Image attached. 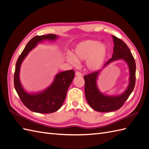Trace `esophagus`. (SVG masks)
Masks as SVG:
<instances>
[{"instance_id":"obj_1","label":"esophagus","mask_w":149,"mask_h":149,"mask_svg":"<svg viewBox=\"0 0 149 149\" xmlns=\"http://www.w3.org/2000/svg\"><path fill=\"white\" fill-rule=\"evenodd\" d=\"M75 75L76 76H82V74L81 73H79V72H78V71H76V73H75Z\"/></svg>"}]
</instances>
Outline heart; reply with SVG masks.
<instances>
[{
    "mask_svg": "<svg viewBox=\"0 0 149 149\" xmlns=\"http://www.w3.org/2000/svg\"><path fill=\"white\" fill-rule=\"evenodd\" d=\"M74 55L69 52L66 58L73 65H77L79 61L86 60V66L91 71L100 70L107 56L108 48L106 45L97 40H85L77 43L73 49Z\"/></svg>",
    "mask_w": 149,
    "mask_h": 149,
    "instance_id": "heart-1",
    "label": "heart"
}]
</instances>
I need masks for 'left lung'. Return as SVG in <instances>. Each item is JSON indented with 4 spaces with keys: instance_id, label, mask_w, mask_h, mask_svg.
I'll list each match as a JSON object with an SVG mask.
<instances>
[{
    "instance_id": "1",
    "label": "left lung",
    "mask_w": 149,
    "mask_h": 149,
    "mask_svg": "<svg viewBox=\"0 0 149 149\" xmlns=\"http://www.w3.org/2000/svg\"><path fill=\"white\" fill-rule=\"evenodd\" d=\"M114 42L112 58L104 65L101 70L84 76V92L86 100L93 109L98 112H106L118 110L122 107L132 93L136 83V66L130 49L123 40L112 35ZM122 59L127 63L130 71V82L128 88L119 95L107 96L102 93L97 84V78L102 70L111 62Z\"/></svg>"
}]
</instances>
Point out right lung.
Returning a JSON list of instances; mask_svg holds the SVG:
<instances>
[{
	"label": "right lung",
	"instance_id": "add662e5",
	"mask_svg": "<svg viewBox=\"0 0 149 149\" xmlns=\"http://www.w3.org/2000/svg\"><path fill=\"white\" fill-rule=\"evenodd\" d=\"M58 36L55 34L35 36L26 44L18 58L14 74V86L22 102L29 109L35 112L49 114L57 111L63 103L70 84L74 77L73 70L60 72L55 75L52 83L45 89L37 93H29L20 82V71L22 62L30 52L45 40L55 41Z\"/></svg>",
	"mask_w": 149,
	"mask_h": 149
}]
</instances>
